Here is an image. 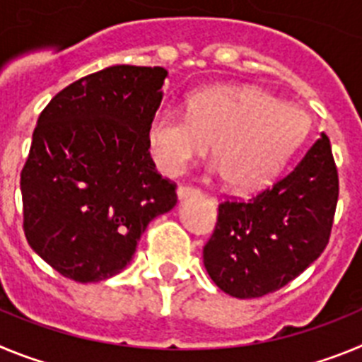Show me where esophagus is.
Instances as JSON below:
<instances>
[{
  "label": "esophagus",
  "mask_w": 362,
  "mask_h": 362,
  "mask_svg": "<svg viewBox=\"0 0 362 362\" xmlns=\"http://www.w3.org/2000/svg\"><path fill=\"white\" fill-rule=\"evenodd\" d=\"M199 194L196 187H192V185H179L177 187V197L179 199H185V197H190V196H196Z\"/></svg>",
  "instance_id": "34e87169"
}]
</instances>
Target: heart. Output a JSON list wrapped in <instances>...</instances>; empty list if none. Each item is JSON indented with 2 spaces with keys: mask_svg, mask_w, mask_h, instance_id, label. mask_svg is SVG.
Instances as JSON below:
<instances>
[{
  "mask_svg": "<svg viewBox=\"0 0 362 362\" xmlns=\"http://www.w3.org/2000/svg\"><path fill=\"white\" fill-rule=\"evenodd\" d=\"M310 117L255 86H210L187 99L185 116L159 108L145 127V141L159 170L177 175L212 153L225 181L235 190L263 188L303 143Z\"/></svg>",
  "mask_w": 362,
  "mask_h": 362,
  "instance_id": "obj_1",
  "label": "heart"
}]
</instances>
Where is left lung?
Masks as SVG:
<instances>
[{
  "mask_svg": "<svg viewBox=\"0 0 362 362\" xmlns=\"http://www.w3.org/2000/svg\"><path fill=\"white\" fill-rule=\"evenodd\" d=\"M339 197L330 139L321 134L286 175L252 199L219 204L203 263L228 296L254 299L283 288L322 254Z\"/></svg>",
  "mask_w": 362,
  "mask_h": 362,
  "instance_id": "8db88e82",
  "label": "left lung"
}]
</instances>
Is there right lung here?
Here are the masks:
<instances>
[{
    "label": "right lung",
    "mask_w": 362,
    "mask_h": 362,
    "mask_svg": "<svg viewBox=\"0 0 362 362\" xmlns=\"http://www.w3.org/2000/svg\"><path fill=\"white\" fill-rule=\"evenodd\" d=\"M166 76L163 66H108L57 92L40 114L21 170L23 230L63 277L119 274L150 221L177 203L145 141Z\"/></svg>",
    "instance_id": "1"
}]
</instances>
